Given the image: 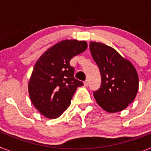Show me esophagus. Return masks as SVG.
I'll return each mask as SVG.
<instances>
[{"instance_id":"34e87169","label":"esophagus","mask_w":151,"mask_h":151,"mask_svg":"<svg viewBox=\"0 0 151 151\" xmlns=\"http://www.w3.org/2000/svg\"><path fill=\"white\" fill-rule=\"evenodd\" d=\"M88 79H86L85 82H84V85H85V86H88Z\"/></svg>"}]
</instances>
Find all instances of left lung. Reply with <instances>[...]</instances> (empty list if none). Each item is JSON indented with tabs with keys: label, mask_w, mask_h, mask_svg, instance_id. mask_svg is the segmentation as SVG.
<instances>
[{
	"label": "left lung",
	"mask_w": 151,
	"mask_h": 151,
	"mask_svg": "<svg viewBox=\"0 0 151 151\" xmlns=\"http://www.w3.org/2000/svg\"><path fill=\"white\" fill-rule=\"evenodd\" d=\"M92 57L100 69L101 88L94 97L108 113L123 110L135 98L138 90V76L135 68L113 47L91 41Z\"/></svg>",
	"instance_id": "obj_1"
}]
</instances>
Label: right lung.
<instances>
[{
	"mask_svg": "<svg viewBox=\"0 0 151 151\" xmlns=\"http://www.w3.org/2000/svg\"><path fill=\"white\" fill-rule=\"evenodd\" d=\"M87 42L64 40L44 53L35 64L29 94L35 107L48 119H56L70 105L77 88L83 82L74 78L69 61L87 48Z\"/></svg>",
	"mask_w": 151,
	"mask_h": 151,
	"instance_id": "1",
	"label": "right lung"
}]
</instances>
